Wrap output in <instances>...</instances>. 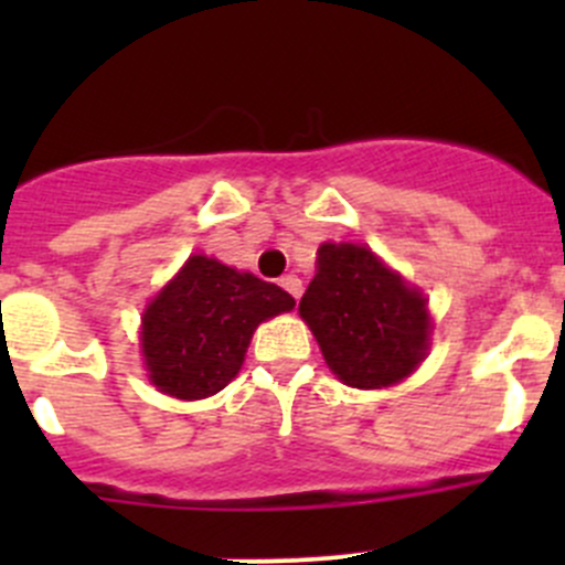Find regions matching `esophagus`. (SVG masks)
Returning <instances> with one entry per match:
<instances>
[{
	"mask_svg": "<svg viewBox=\"0 0 565 565\" xmlns=\"http://www.w3.org/2000/svg\"><path fill=\"white\" fill-rule=\"evenodd\" d=\"M281 287L287 289V292L292 295L295 300H298V298H300V292H303V284H300V278H298V276H292V273H289V276H284V278H281Z\"/></svg>",
	"mask_w": 565,
	"mask_h": 565,
	"instance_id": "obj_1",
	"label": "esophagus"
}]
</instances>
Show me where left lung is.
<instances>
[{"mask_svg": "<svg viewBox=\"0 0 565 565\" xmlns=\"http://www.w3.org/2000/svg\"><path fill=\"white\" fill-rule=\"evenodd\" d=\"M330 372L352 388H388L418 369L429 350L431 317L372 248L322 243L317 276L298 306Z\"/></svg>", "mask_w": 565, "mask_h": 565, "instance_id": "1", "label": "left lung"}]
</instances>
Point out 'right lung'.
Masks as SVG:
<instances>
[{
  "instance_id": "1",
  "label": "right lung",
  "mask_w": 565,
  "mask_h": 565,
  "mask_svg": "<svg viewBox=\"0 0 565 565\" xmlns=\"http://www.w3.org/2000/svg\"><path fill=\"white\" fill-rule=\"evenodd\" d=\"M295 309L276 284L193 254L141 317L150 383L174 398H207L235 380L250 335L265 319Z\"/></svg>"
}]
</instances>
